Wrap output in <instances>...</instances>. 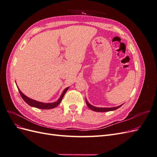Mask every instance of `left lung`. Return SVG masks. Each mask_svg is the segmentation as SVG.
<instances>
[{"label":"left lung","instance_id":"left-lung-1","mask_svg":"<svg viewBox=\"0 0 157 157\" xmlns=\"http://www.w3.org/2000/svg\"><path fill=\"white\" fill-rule=\"evenodd\" d=\"M86 105H88V107L90 109H91V110H92L94 111H96V112H107V111H114V110H116V109L121 107L123 105V104H122V105H121L119 106L115 107H97L93 106L92 105H91V104H90L88 103V101H87L86 99Z\"/></svg>","mask_w":157,"mask_h":157}]
</instances>
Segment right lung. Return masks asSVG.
<instances>
[{"label": "right lung", "mask_w": 157, "mask_h": 157, "mask_svg": "<svg viewBox=\"0 0 157 157\" xmlns=\"http://www.w3.org/2000/svg\"><path fill=\"white\" fill-rule=\"evenodd\" d=\"M17 89H18V91L19 92H20V95L21 98H23V100L25 101V102H26L28 105L31 106V107H36V108H38V109H53V108H55L56 107L58 106L59 104L60 103V102L61 101V99H63V96L66 93V92L67 91V90L69 89V87L66 88L62 92V94H61V96L59 97V98L55 102H53V103H43V102H40L39 101H36V100H34V99H31L29 98H28L27 96H26L25 95L23 94L21 92V90L19 89V88L17 87Z\"/></svg>", "instance_id": "1"}]
</instances>
